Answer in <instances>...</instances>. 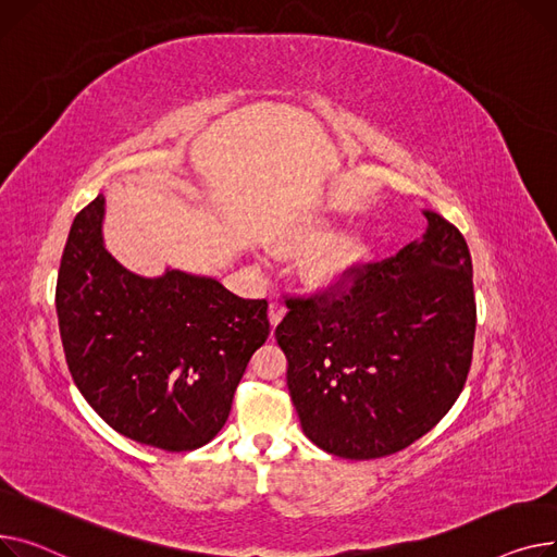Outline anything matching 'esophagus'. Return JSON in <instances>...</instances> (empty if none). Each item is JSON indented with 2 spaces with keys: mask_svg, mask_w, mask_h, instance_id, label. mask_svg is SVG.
<instances>
[{
  "mask_svg": "<svg viewBox=\"0 0 557 557\" xmlns=\"http://www.w3.org/2000/svg\"><path fill=\"white\" fill-rule=\"evenodd\" d=\"M285 312H287V308H285L281 301H272V304H270V308H268V317H270L272 329H276V325L281 323V319L285 317Z\"/></svg>",
  "mask_w": 557,
  "mask_h": 557,
  "instance_id": "1",
  "label": "esophagus"
}]
</instances>
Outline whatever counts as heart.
<instances>
[{
    "label": "heart",
    "instance_id": "b5f03b06",
    "mask_svg": "<svg viewBox=\"0 0 557 557\" xmlns=\"http://www.w3.org/2000/svg\"><path fill=\"white\" fill-rule=\"evenodd\" d=\"M331 238V224L321 218H306L285 228L276 238V249L281 253H304L314 249ZM369 251V240L364 234H346L331 240L321 251H317L304 268L308 285L331 292L339 289L350 281Z\"/></svg>",
    "mask_w": 557,
    "mask_h": 557
}]
</instances>
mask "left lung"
Returning a JSON list of instances; mask_svg holds the SVG:
<instances>
[{"label": "left lung", "mask_w": 557, "mask_h": 557, "mask_svg": "<svg viewBox=\"0 0 557 557\" xmlns=\"http://www.w3.org/2000/svg\"><path fill=\"white\" fill-rule=\"evenodd\" d=\"M422 243L359 263L346 285L294 294L276 325L304 434L350 461L428 434L466 386L476 329L472 258L434 211Z\"/></svg>", "instance_id": "1"}]
</instances>
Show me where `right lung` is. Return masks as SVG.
I'll list each match as a JSON object with an SVG mask.
<instances>
[{
	"label": "right lung",
	"mask_w": 557,
	"mask_h": 557,
	"mask_svg": "<svg viewBox=\"0 0 557 557\" xmlns=\"http://www.w3.org/2000/svg\"><path fill=\"white\" fill-rule=\"evenodd\" d=\"M103 195L72 224L55 310L70 373L112 430L141 445L190 451L232 411L236 386L270 335L268 301L215 278L127 272L103 247Z\"/></svg>",
	"instance_id": "add662e5"
}]
</instances>
